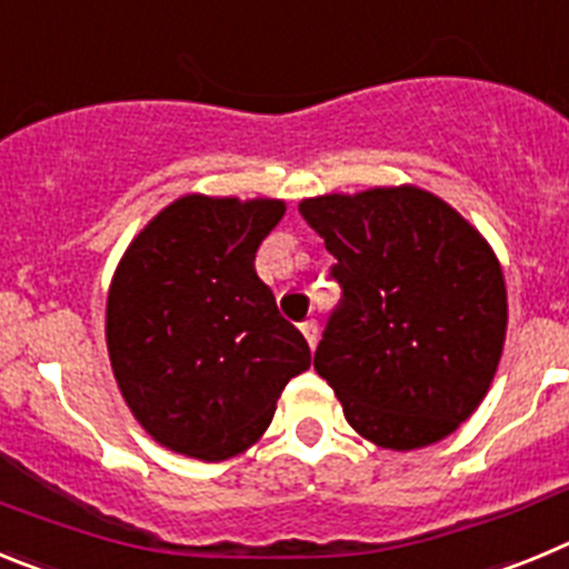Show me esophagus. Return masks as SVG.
I'll return each instance as SVG.
<instances>
[{"instance_id": "obj_1", "label": "esophagus", "mask_w": 569, "mask_h": 569, "mask_svg": "<svg viewBox=\"0 0 569 569\" xmlns=\"http://www.w3.org/2000/svg\"><path fill=\"white\" fill-rule=\"evenodd\" d=\"M301 333H305V339H308L310 347H316V341H319V325H316L313 319H308L305 325H301Z\"/></svg>"}]
</instances>
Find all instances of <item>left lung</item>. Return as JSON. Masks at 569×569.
<instances>
[{"mask_svg":"<svg viewBox=\"0 0 569 569\" xmlns=\"http://www.w3.org/2000/svg\"><path fill=\"white\" fill-rule=\"evenodd\" d=\"M345 290L313 367L347 425L385 450H419L476 413L499 370L507 288L490 241L416 184L301 199Z\"/></svg>","mask_w":569,"mask_h":569,"instance_id":"8db88e82","label":"left lung"}]
</instances>
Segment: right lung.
Masks as SVG:
<instances>
[{
    "instance_id": "right-lung-1",
    "label": "right lung",
    "mask_w": 569,
    "mask_h": 569,
    "mask_svg": "<svg viewBox=\"0 0 569 569\" xmlns=\"http://www.w3.org/2000/svg\"><path fill=\"white\" fill-rule=\"evenodd\" d=\"M284 210L264 196H179L116 264L104 310L113 379L133 419L173 453H244L284 385L310 367L308 341L253 264Z\"/></svg>"
}]
</instances>
